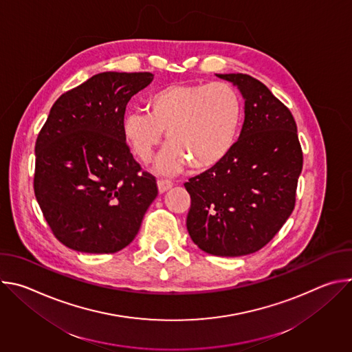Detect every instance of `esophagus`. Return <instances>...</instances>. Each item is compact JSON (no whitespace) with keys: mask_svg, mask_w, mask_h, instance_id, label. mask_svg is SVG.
I'll return each instance as SVG.
<instances>
[{"mask_svg":"<svg viewBox=\"0 0 352 352\" xmlns=\"http://www.w3.org/2000/svg\"><path fill=\"white\" fill-rule=\"evenodd\" d=\"M157 186H159V192L164 193V192H167L168 189L173 188V182L168 181V179H159Z\"/></svg>","mask_w":352,"mask_h":352,"instance_id":"1","label":"esophagus"}]
</instances>
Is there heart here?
Instances as JSON below:
<instances>
[{
	"instance_id": "obj_1",
	"label": "heart",
	"mask_w": 352,
	"mask_h": 352,
	"mask_svg": "<svg viewBox=\"0 0 352 352\" xmlns=\"http://www.w3.org/2000/svg\"><path fill=\"white\" fill-rule=\"evenodd\" d=\"M146 113L124 117L122 133L142 163L152 162L164 132L170 143L157 171L174 174L190 164L195 171L219 166L238 142L243 104L228 82L171 83L150 93Z\"/></svg>"
}]
</instances>
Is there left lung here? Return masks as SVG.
<instances>
[{
  "instance_id": "obj_1",
  "label": "left lung",
  "mask_w": 352,
  "mask_h": 352,
  "mask_svg": "<svg viewBox=\"0 0 352 352\" xmlns=\"http://www.w3.org/2000/svg\"><path fill=\"white\" fill-rule=\"evenodd\" d=\"M217 76L239 89L245 120L232 152L184 184L186 228L205 252L234 258L262 249L291 216L304 157L291 111L261 80Z\"/></svg>"
}]
</instances>
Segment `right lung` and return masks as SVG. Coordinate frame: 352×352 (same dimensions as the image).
Here are the masks:
<instances>
[{"label":"right lung","instance_id":"right-lung-1","mask_svg":"<svg viewBox=\"0 0 352 352\" xmlns=\"http://www.w3.org/2000/svg\"><path fill=\"white\" fill-rule=\"evenodd\" d=\"M150 72H103L61 94L36 140L34 195L47 224L69 249L114 254L136 236L156 199L122 133L126 104Z\"/></svg>","mask_w":352,"mask_h":352}]
</instances>
